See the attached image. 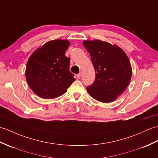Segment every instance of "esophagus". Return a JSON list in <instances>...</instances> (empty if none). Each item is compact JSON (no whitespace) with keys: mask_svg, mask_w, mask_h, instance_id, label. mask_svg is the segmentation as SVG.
I'll list each match as a JSON object with an SVG mask.
<instances>
[{"mask_svg":"<svg viewBox=\"0 0 158 158\" xmlns=\"http://www.w3.org/2000/svg\"><path fill=\"white\" fill-rule=\"evenodd\" d=\"M81 73H79L78 75H77V78L80 79L81 78Z\"/></svg>","mask_w":158,"mask_h":158,"instance_id":"obj_1","label":"esophagus"}]
</instances>
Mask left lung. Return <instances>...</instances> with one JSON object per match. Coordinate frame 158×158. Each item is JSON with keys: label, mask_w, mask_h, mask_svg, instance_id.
Listing matches in <instances>:
<instances>
[{"label": "left lung", "mask_w": 158, "mask_h": 158, "mask_svg": "<svg viewBox=\"0 0 158 158\" xmlns=\"http://www.w3.org/2000/svg\"><path fill=\"white\" fill-rule=\"evenodd\" d=\"M96 72L94 83L87 87L96 100L109 103L117 99L131 81L132 67L127 54L118 46L100 40H84Z\"/></svg>", "instance_id": "left-lung-1"}]
</instances>
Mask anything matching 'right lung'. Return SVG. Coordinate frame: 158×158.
<instances>
[{"label":"right lung","instance_id":"1","mask_svg":"<svg viewBox=\"0 0 158 158\" xmlns=\"http://www.w3.org/2000/svg\"><path fill=\"white\" fill-rule=\"evenodd\" d=\"M69 45L67 40H51L29 58L25 78L31 89L40 98L59 97L75 81L74 75L69 71L70 59L64 55Z\"/></svg>","mask_w":158,"mask_h":158}]
</instances>
